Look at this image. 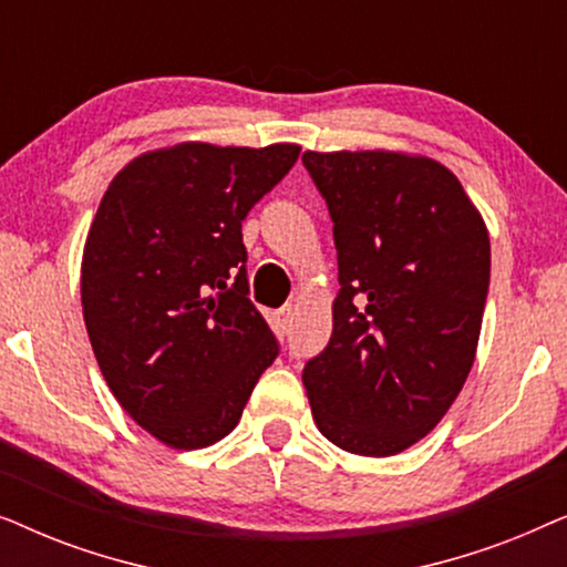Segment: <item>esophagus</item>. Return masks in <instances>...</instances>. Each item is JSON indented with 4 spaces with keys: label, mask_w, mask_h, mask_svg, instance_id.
<instances>
[{
    "label": "esophagus",
    "mask_w": 567,
    "mask_h": 567,
    "mask_svg": "<svg viewBox=\"0 0 567 567\" xmlns=\"http://www.w3.org/2000/svg\"><path fill=\"white\" fill-rule=\"evenodd\" d=\"M293 312H297V309H293V305H286V307H281L276 312V322H278V328L281 330H289L291 328V322H293Z\"/></svg>",
    "instance_id": "1"
}]
</instances>
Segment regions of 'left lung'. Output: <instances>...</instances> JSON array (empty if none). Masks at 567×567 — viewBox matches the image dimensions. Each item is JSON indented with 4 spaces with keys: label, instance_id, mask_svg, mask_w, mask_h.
I'll return each instance as SVG.
<instances>
[{
    "label": "left lung",
    "instance_id": "1",
    "mask_svg": "<svg viewBox=\"0 0 567 567\" xmlns=\"http://www.w3.org/2000/svg\"><path fill=\"white\" fill-rule=\"evenodd\" d=\"M328 204L340 291L301 371L320 433L361 456L405 452L452 408L475 361L491 239L462 183L429 157L305 152Z\"/></svg>",
    "mask_w": 567,
    "mask_h": 567
}]
</instances>
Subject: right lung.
<instances>
[{"label": "right lung", "mask_w": 567, "mask_h": 567, "mask_svg": "<svg viewBox=\"0 0 567 567\" xmlns=\"http://www.w3.org/2000/svg\"><path fill=\"white\" fill-rule=\"evenodd\" d=\"M297 144H177L107 185L82 258V309L107 386L173 449L227 436L278 355L250 301L243 221Z\"/></svg>", "instance_id": "obj_1"}]
</instances>
